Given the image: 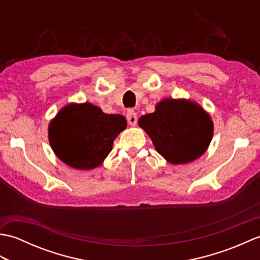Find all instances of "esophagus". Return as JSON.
I'll return each instance as SVG.
<instances>
[{"instance_id":"1","label":"esophagus","mask_w":260,"mask_h":260,"mask_svg":"<svg viewBox=\"0 0 260 260\" xmlns=\"http://www.w3.org/2000/svg\"><path fill=\"white\" fill-rule=\"evenodd\" d=\"M126 117H127V121H128V124L131 126H135L137 123V116L136 113L134 112L133 109H128V112L126 114Z\"/></svg>"}]
</instances>
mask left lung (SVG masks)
<instances>
[{"mask_svg":"<svg viewBox=\"0 0 260 260\" xmlns=\"http://www.w3.org/2000/svg\"><path fill=\"white\" fill-rule=\"evenodd\" d=\"M139 126L151 137L158 154L171 164H186L202 156L211 143L213 121L198 103L165 98L153 113L143 115Z\"/></svg>","mask_w":260,"mask_h":260,"instance_id":"left-lung-1","label":"left lung"}]
</instances>
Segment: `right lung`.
<instances>
[{
  "instance_id": "obj_1",
  "label": "right lung",
  "mask_w": 260,
  "mask_h": 260,
  "mask_svg": "<svg viewBox=\"0 0 260 260\" xmlns=\"http://www.w3.org/2000/svg\"><path fill=\"white\" fill-rule=\"evenodd\" d=\"M126 126L123 115L105 114L90 103H71L49 123L48 137L60 161L77 170H92L107 157Z\"/></svg>"
}]
</instances>
